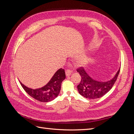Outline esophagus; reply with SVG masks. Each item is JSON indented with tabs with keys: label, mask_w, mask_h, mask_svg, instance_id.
<instances>
[{
	"label": "esophagus",
	"mask_w": 134,
	"mask_h": 134,
	"mask_svg": "<svg viewBox=\"0 0 134 134\" xmlns=\"http://www.w3.org/2000/svg\"><path fill=\"white\" fill-rule=\"evenodd\" d=\"M71 70L69 69H66V70H65V74H66V75L67 76H70V74H71Z\"/></svg>",
	"instance_id": "esophagus-1"
}]
</instances>
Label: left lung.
Returning a JSON list of instances; mask_svg holds the SVG:
<instances>
[{
    "instance_id": "8db88e82",
    "label": "left lung",
    "mask_w": 134,
    "mask_h": 134,
    "mask_svg": "<svg viewBox=\"0 0 134 134\" xmlns=\"http://www.w3.org/2000/svg\"><path fill=\"white\" fill-rule=\"evenodd\" d=\"M76 70L81 76V81L77 86L79 94L86 98L93 99L100 98L111 90L118 77L120 68L114 78L105 82L92 79L83 68L80 67Z\"/></svg>"
}]
</instances>
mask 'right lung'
<instances>
[{
  "instance_id": "add662e5",
  "label": "right lung",
  "mask_w": 134,
  "mask_h": 134,
  "mask_svg": "<svg viewBox=\"0 0 134 134\" xmlns=\"http://www.w3.org/2000/svg\"><path fill=\"white\" fill-rule=\"evenodd\" d=\"M65 79V70L60 68L55 72L49 82L41 88L34 90L27 87L21 82L20 83L24 90L34 98L40 102H48L54 100L58 97L61 90L62 83Z\"/></svg>"
}]
</instances>
